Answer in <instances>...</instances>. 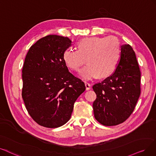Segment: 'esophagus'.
I'll list each match as a JSON object with an SVG mask.
<instances>
[{
  "mask_svg": "<svg viewBox=\"0 0 156 156\" xmlns=\"http://www.w3.org/2000/svg\"><path fill=\"white\" fill-rule=\"evenodd\" d=\"M85 87L86 90H90L91 88V85L88 83H85Z\"/></svg>",
  "mask_w": 156,
  "mask_h": 156,
  "instance_id": "34e87169",
  "label": "esophagus"
}]
</instances>
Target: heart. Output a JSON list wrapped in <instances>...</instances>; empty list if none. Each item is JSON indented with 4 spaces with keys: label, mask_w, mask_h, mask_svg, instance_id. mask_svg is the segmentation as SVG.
<instances>
[{
    "label": "heart",
    "mask_w": 156,
    "mask_h": 156,
    "mask_svg": "<svg viewBox=\"0 0 156 156\" xmlns=\"http://www.w3.org/2000/svg\"><path fill=\"white\" fill-rule=\"evenodd\" d=\"M77 48L66 49L63 59L66 65L74 71H78L87 61L88 64L79 72L84 80L97 76L107 77L115 72L120 52V43L116 37H87L78 43Z\"/></svg>",
    "instance_id": "b5f03b06"
}]
</instances>
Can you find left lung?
Instances as JSON below:
<instances>
[{
    "mask_svg": "<svg viewBox=\"0 0 156 156\" xmlns=\"http://www.w3.org/2000/svg\"><path fill=\"white\" fill-rule=\"evenodd\" d=\"M140 79L134 51L129 44L123 45L113 73L93 86L97 95L93 104L95 119L105 126L125 122L132 114L140 97Z\"/></svg>",
    "mask_w": 156,
    "mask_h": 156,
    "instance_id": "left-lung-1",
    "label": "left lung"
}]
</instances>
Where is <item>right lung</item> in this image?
I'll list each match as a JSON object with an SVG mask.
<instances>
[{
	"instance_id": "right-lung-1",
	"label": "right lung",
	"mask_w": 156,
	"mask_h": 156,
	"mask_svg": "<svg viewBox=\"0 0 156 156\" xmlns=\"http://www.w3.org/2000/svg\"><path fill=\"white\" fill-rule=\"evenodd\" d=\"M72 41L48 35L31 46L22 69V96L30 116L39 125L56 128L70 120L84 83L68 71L63 59Z\"/></svg>"
}]
</instances>
